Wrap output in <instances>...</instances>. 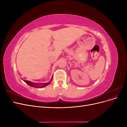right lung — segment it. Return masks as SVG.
<instances>
[{
  "label": "right lung",
  "mask_w": 127,
  "mask_h": 127,
  "mask_svg": "<svg viewBox=\"0 0 127 127\" xmlns=\"http://www.w3.org/2000/svg\"><path fill=\"white\" fill-rule=\"evenodd\" d=\"M27 84H28V85L30 86H32V87H37V88H39V87H45L46 86H47L49 84H50V83H42L41 85V86H40V85L41 84H36V83H34L32 82H31L28 81V80H23Z\"/></svg>",
  "instance_id": "add662e5"
}]
</instances>
